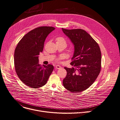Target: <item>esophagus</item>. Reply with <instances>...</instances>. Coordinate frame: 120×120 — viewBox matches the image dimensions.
I'll return each instance as SVG.
<instances>
[{
	"instance_id": "1",
	"label": "esophagus",
	"mask_w": 120,
	"mask_h": 120,
	"mask_svg": "<svg viewBox=\"0 0 120 120\" xmlns=\"http://www.w3.org/2000/svg\"><path fill=\"white\" fill-rule=\"evenodd\" d=\"M61 68H62V67H61L60 66H59V65H56V68L58 69Z\"/></svg>"
}]
</instances>
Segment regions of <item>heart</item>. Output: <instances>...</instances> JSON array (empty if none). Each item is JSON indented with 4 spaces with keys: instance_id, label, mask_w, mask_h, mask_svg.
I'll list each match as a JSON object with an SVG mask.
<instances>
[{
    "instance_id": "b5f03b06",
    "label": "heart",
    "mask_w": 120,
    "mask_h": 120,
    "mask_svg": "<svg viewBox=\"0 0 120 120\" xmlns=\"http://www.w3.org/2000/svg\"><path fill=\"white\" fill-rule=\"evenodd\" d=\"M56 42L63 41V42H66V41H65L64 39V38L62 37H57V38H56ZM62 58V57H60L59 58V59H61V58Z\"/></svg>"
}]
</instances>
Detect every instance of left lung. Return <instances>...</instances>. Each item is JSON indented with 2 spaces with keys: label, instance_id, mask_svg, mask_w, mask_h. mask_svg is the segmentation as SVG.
I'll return each instance as SVG.
<instances>
[{
  "label": "left lung",
  "instance_id": "1",
  "mask_svg": "<svg viewBox=\"0 0 120 120\" xmlns=\"http://www.w3.org/2000/svg\"><path fill=\"white\" fill-rule=\"evenodd\" d=\"M74 45L71 68L64 67L66 77L64 87L72 92H82L88 89L99 75L101 69V53L97 42L85 30L62 28Z\"/></svg>",
  "mask_w": 120,
  "mask_h": 120
}]
</instances>
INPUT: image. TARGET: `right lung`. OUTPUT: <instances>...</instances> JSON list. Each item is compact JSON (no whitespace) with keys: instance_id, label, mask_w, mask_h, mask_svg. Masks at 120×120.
<instances>
[{"instance_id":"1","label":"right lung","mask_w":120,"mask_h":120,"mask_svg":"<svg viewBox=\"0 0 120 120\" xmlns=\"http://www.w3.org/2000/svg\"><path fill=\"white\" fill-rule=\"evenodd\" d=\"M55 29L42 26L29 31L19 42L14 52V65L20 80L32 88L37 89L46 84L53 70L52 64L41 66L39 55L42 52L46 38Z\"/></svg>"}]
</instances>
